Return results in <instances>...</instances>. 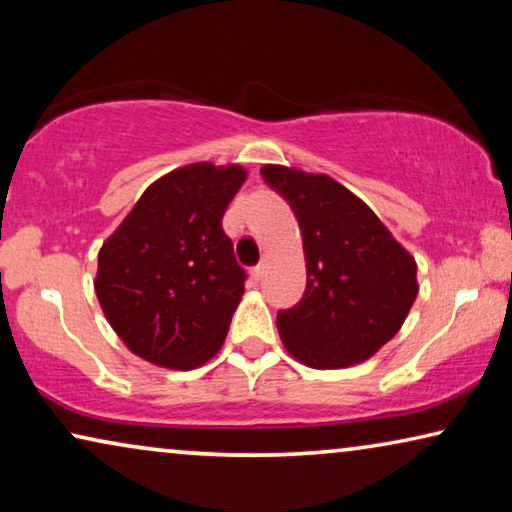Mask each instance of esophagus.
Wrapping results in <instances>:
<instances>
[{
  "mask_svg": "<svg viewBox=\"0 0 512 512\" xmlns=\"http://www.w3.org/2000/svg\"><path fill=\"white\" fill-rule=\"evenodd\" d=\"M251 277H254V279H256V282H258V279H261V277H263V263H258V265H256V268H251Z\"/></svg>",
  "mask_w": 512,
  "mask_h": 512,
  "instance_id": "1",
  "label": "esophagus"
}]
</instances>
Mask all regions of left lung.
Masks as SVG:
<instances>
[{"label": "left lung", "instance_id": "left-lung-1", "mask_svg": "<svg viewBox=\"0 0 512 512\" xmlns=\"http://www.w3.org/2000/svg\"><path fill=\"white\" fill-rule=\"evenodd\" d=\"M261 177L289 202L303 233L307 286L296 305L277 312L284 347L321 370L370 359L415 303V258L326 174L265 165Z\"/></svg>", "mask_w": 512, "mask_h": 512}]
</instances>
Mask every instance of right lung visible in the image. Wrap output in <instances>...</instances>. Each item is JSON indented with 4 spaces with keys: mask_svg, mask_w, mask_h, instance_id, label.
<instances>
[{
    "mask_svg": "<svg viewBox=\"0 0 512 512\" xmlns=\"http://www.w3.org/2000/svg\"><path fill=\"white\" fill-rule=\"evenodd\" d=\"M244 179L242 167L212 163L165 174L102 244L97 300L142 359L191 370L226 340L247 272L221 219Z\"/></svg>",
    "mask_w": 512,
    "mask_h": 512,
    "instance_id": "1",
    "label": "right lung"
}]
</instances>
